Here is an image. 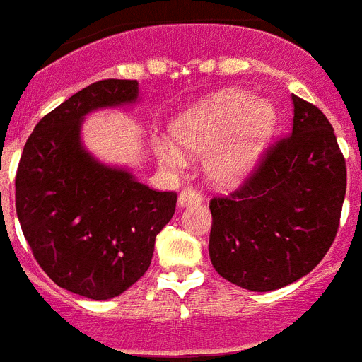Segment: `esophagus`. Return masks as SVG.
Here are the masks:
<instances>
[{
    "instance_id": "1",
    "label": "esophagus",
    "mask_w": 362,
    "mask_h": 362,
    "mask_svg": "<svg viewBox=\"0 0 362 362\" xmlns=\"http://www.w3.org/2000/svg\"><path fill=\"white\" fill-rule=\"evenodd\" d=\"M202 201V195L193 187H186V189L182 191L180 197H178V206L186 208L189 204H199Z\"/></svg>"
}]
</instances>
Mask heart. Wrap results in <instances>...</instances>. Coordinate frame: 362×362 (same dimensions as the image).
<instances>
[{
  "label": "heart",
  "mask_w": 362,
  "mask_h": 362,
  "mask_svg": "<svg viewBox=\"0 0 362 362\" xmlns=\"http://www.w3.org/2000/svg\"><path fill=\"white\" fill-rule=\"evenodd\" d=\"M273 130L272 104L258 102L257 96L243 90H225L182 113L173 124L175 139L186 148L193 152L212 148L206 158V173L217 184L243 180L260 160ZM154 151L167 167L184 165V154L171 139L158 137Z\"/></svg>",
  "instance_id": "obj_1"
}]
</instances>
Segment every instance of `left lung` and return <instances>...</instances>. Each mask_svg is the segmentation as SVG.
I'll return each instance as SVG.
<instances>
[{"mask_svg": "<svg viewBox=\"0 0 362 362\" xmlns=\"http://www.w3.org/2000/svg\"><path fill=\"white\" fill-rule=\"evenodd\" d=\"M293 124L243 186L210 202L211 266L228 283L272 292L325 257L346 195V161L327 117L292 95Z\"/></svg>", "mask_w": 362, "mask_h": 362, "instance_id": "obj_1", "label": "left lung"}]
</instances>
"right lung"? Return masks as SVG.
<instances>
[{"mask_svg": "<svg viewBox=\"0 0 362 362\" xmlns=\"http://www.w3.org/2000/svg\"><path fill=\"white\" fill-rule=\"evenodd\" d=\"M139 100L137 79H102L64 100L29 135L16 173V214L33 257L57 286L105 301L151 266L176 193L96 160L81 124L93 111Z\"/></svg>", "mask_w": 362, "mask_h": 362, "instance_id": "obj_1", "label": "right lung"}]
</instances>
